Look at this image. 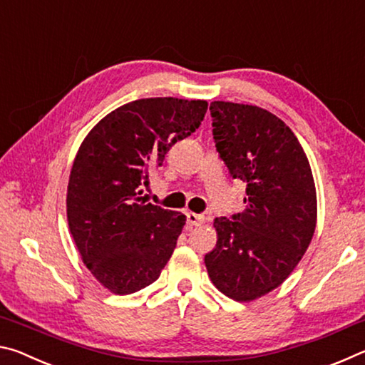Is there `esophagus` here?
Segmentation results:
<instances>
[{
    "label": "esophagus",
    "mask_w": 365,
    "mask_h": 365,
    "mask_svg": "<svg viewBox=\"0 0 365 365\" xmlns=\"http://www.w3.org/2000/svg\"><path fill=\"white\" fill-rule=\"evenodd\" d=\"M187 217H188V224L193 225V227H200V225L205 224V215H201V214L188 212Z\"/></svg>",
    "instance_id": "34e87169"
}]
</instances>
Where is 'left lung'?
<instances>
[{
    "mask_svg": "<svg viewBox=\"0 0 365 365\" xmlns=\"http://www.w3.org/2000/svg\"><path fill=\"white\" fill-rule=\"evenodd\" d=\"M212 135L233 178L246 183L245 211L214 220L209 279L235 301L280 287L304 256L317 222V195L304 150L285 122L262 108L211 103Z\"/></svg>",
    "mask_w": 365,
    "mask_h": 365,
    "instance_id": "8db88e82",
    "label": "left lung"
}]
</instances>
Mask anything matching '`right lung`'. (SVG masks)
I'll return each mask as SVG.
<instances>
[{
  "instance_id": "1",
  "label": "right lung",
  "mask_w": 365,
  "mask_h": 365,
  "mask_svg": "<svg viewBox=\"0 0 365 365\" xmlns=\"http://www.w3.org/2000/svg\"><path fill=\"white\" fill-rule=\"evenodd\" d=\"M207 103L145 98L114 109L86 135L67 187V222L95 279L115 294L158 280L187 217L141 196L172 145L190 137Z\"/></svg>"
}]
</instances>
